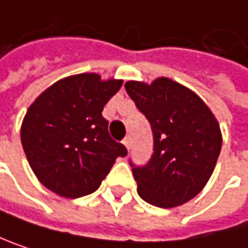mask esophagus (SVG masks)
I'll list each match as a JSON object with an SVG mask.
<instances>
[{
	"mask_svg": "<svg viewBox=\"0 0 248 248\" xmlns=\"http://www.w3.org/2000/svg\"><path fill=\"white\" fill-rule=\"evenodd\" d=\"M123 143H124V146L127 147V150H130V147H131V139H130V137H125Z\"/></svg>",
	"mask_w": 248,
	"mask_h": 248,
	"instance_id": "obj_1",
	"label": "esophagus"
}]
</instances>
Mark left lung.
<instances>
[{"label":"left lung","mask_w":248,"mask_h":248,"mask_svg":"<svg viewBox=\"0 0 248 248\" xmlns=\"http://www.w3.org/2000/svg\"><path fill=\"white\" fill-rule=\"evenodd\" d=\"M124 86L149 120L155 140L147 165L130 160L140 198L159 208L190 201L209 181L221 152L217 118L195 92L169 78Z\"/></svg>","instance_id":"left-lung-1"}]
</instances>
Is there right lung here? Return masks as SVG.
Masks as SVG:
<instances>
[{"mask_svg":"<svg viewBox=\"0 0 248 248\" xmlns=\"http://www.w3.org/2000/svg\"><path fill=\"white\" fill-rule=\"evenodd\" d=\"M121 79L102 80L96 73L63 78L30 105L21 124L27 160L47 189L63 198L95 192L124 144L108 133L104 105L121 88Z\"/></svg>","mask_w":248,"mask_h":248,"instance_id":"add662e5","label":"right lung"}]
</instances>
